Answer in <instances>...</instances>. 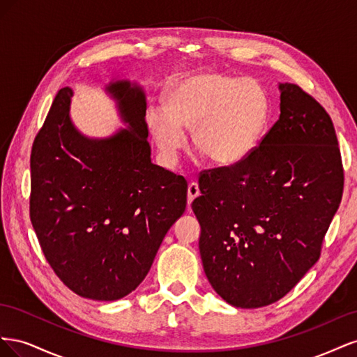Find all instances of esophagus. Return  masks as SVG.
Masks as SVG:
<instances>
[{"label":"esophagus","instance_id":"obj_1","mask_svg":"<svg viewBox=\"0 0 357 357\" xmlns=\"http://www.w3.org/2000/svg\"><path fill=\"white\" fill-rule=\"evenodd\" d=\"M199 193H201V190H199V186H198V183H190V185L188 186V202L189 204H192V201L195 199L197 197H199Z\"/></svg>","mask_w":357,"mask_h":357}]
</instances>
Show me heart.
Here are the masks:
<instances>
[{
    "label": "heart",
    "mask_w": 357,
    "mask_h": 357,
    "mask_svg": "<svg viewBox=\"0 0 357 357\" xmlns=\"http://www.w3.org/2000/svg\"><path fill=\"white\" fill-rule=\"evenodd\" d=\"M164 104L149 110L147 123L168 165L185 147V131H193V147L213 164L238 165L257 149L271 119V100L261 83L214 70L177 79Z\"/></svg>",
    "instance_id": "obj_1"
}]
</instances>
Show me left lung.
<instances>
[{
	"mask_svg": "<svg viewBox=\"0 0 357 357\" xmlns=\"http://www.w3.org/2000/svg\"><path fill=\"white\" fill-rule=\"evenodd\" d=\"M280 117L238 165L205 172L192 202L202 266L236 308L282 299L319 261L344 186L329 114L294 83H280Z\"/></svg>",
	"mask_w": 357,
	"mask_h": 357,
	"instance_id": "1",
	"label": "left lung"
}]
</instances>
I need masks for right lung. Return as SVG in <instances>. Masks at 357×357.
Here are the masks:
<instances>
[{
    "label": "right lung",
    "instance_id": "add662e5",
    "mask_svg": "<svg viewBox=\"0 0 357 357\" xmlns=\"http://www.w3.org/2000/svg\"><path fill=\"white\" fill-rule=\"evenodd\" d=\"M104 92L125 123L109 137L84 135L70 114L73 89L56 93L32 144L29 213L63 284L83 298L117 301L150 271L185 213L188 183L150 158L143 86L117 79Z\"/></svg>",
    "mask_w": 357,
    "mask_h": 357
}]
</instances>
